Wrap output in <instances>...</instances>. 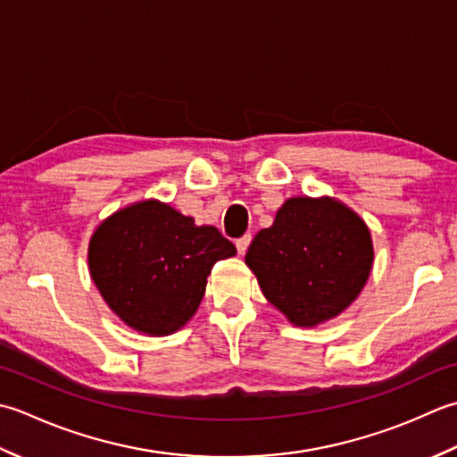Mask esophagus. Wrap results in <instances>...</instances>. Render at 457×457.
Wrapping results in <instances>:
<instances>
[{"instance_id":"34e87169","label":"esophagus","mask_w":457,"mask_h":457,"mask_svg":"<svg viewBox=\"0 0 457 457\" xmlns=\"http://www.w3.org/2000/svg\"><path fill=\"white\" fill-rule=\"evenodd\" d=\"M250 242H253V237H250V235H245V237H240V238L237 240V250H238V254H246V250H248V246H250Z\"/></svg>"}]
</instances>
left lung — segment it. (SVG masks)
Listing matches in <instances>:
<instances>
[{
    "label": "left lung",
    "mask_w": 457,
    "mask_h": 457,
    "mask_svg": "<svg viewBox=\"0 0 457 457\" xmlns=\"http://www.w3.org/2000/svg\"><path fill=\"white\" fill-rule=\"evenodd\" d=\"M245 260L266 300L292 323L312 328L359 295L370 274L372 242L345 204L294 197L254 237Z\"/></svg>",
    "instance_id": "1"
}]
</instances>
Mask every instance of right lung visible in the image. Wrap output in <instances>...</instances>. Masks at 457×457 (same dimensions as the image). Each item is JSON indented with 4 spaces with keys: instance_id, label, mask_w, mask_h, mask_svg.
Listing matches in <instances>:
<instances>
[{
    "instance_id": "right-lung-1",
    "label": "right lung",
    "mask_w": 457,
    "mask_h": 457,
    "mask_svg": "<svg viewBox=\"0 0 457 457\" xmlns=\"http://www.w3.org/2000/svg\"><path fill=\"white\" fill-rule=\"evenodd\" d=\"M235 254L215 227H197L170 204L144 201L96 228L88 266L120 320L136 331L167 335L197 312L215 262Z\"/></svg>"
}]
</instances>
